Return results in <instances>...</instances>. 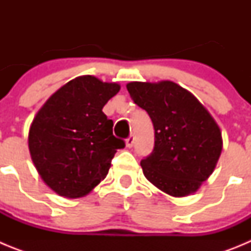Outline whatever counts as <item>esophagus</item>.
I'll return each mask as SVG.
<instances>
[{"mask_svg": "<svg viewBox=\"0 0 251 251\" xmlns=\"http://www.w3.org/2000/svg\"><path fill=\"white\" fill-rule=\"evenodd\" d=\"M133 145H134V136H129L126 139V146H127L128 148H132Z\"/></svg>", "mask_w": 251, "mask_h": 251, "instance_id": "1", "label": "esophagus"}]
</instances>
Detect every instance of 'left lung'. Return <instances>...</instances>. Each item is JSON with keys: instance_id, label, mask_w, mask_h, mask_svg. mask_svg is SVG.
<instances>
[{"instance_id": "obj_1", "label": "left lung", "mask_w": 251, "mask_h": 251, "mask_svg": "<svg viewBox=\"0 0 251 251\" xmlns=\"http://www.w3.org/2000/svg\"><path fill=\"white\" fill-rule=\"evenodd\" d=\"M130 98L152 119L154 148L143 175L162 192L183 197L211 176L223 151L219 124L200 100L171 80L127 84Z\"/></svg>"}]
</instances>
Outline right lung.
<instances>
[{"instance_id":"right-lung-1","label":"right lung","mask_w":251,"mask_h":251,"mask_svg":"<svg viewBox=\"0 0 251 251\" xmlns=\"http://www.w3.org/2000/svg\"><path fill=\"white\" fill-rule=\"evenodd\" d=\"M121 90L93 75L68 81L45 101L28 130V151L45 185L59 196L89 194L108 175L124 142L113 136L103 106Z\"/></svg>"}]
</instances>
